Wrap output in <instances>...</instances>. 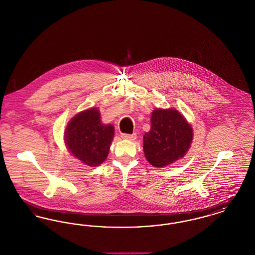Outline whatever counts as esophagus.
I'll list each match as a JSON object with an SVG mask.
<instances>
[{
	"instance_id": "esophagus-1",
	"label": "esophagus",
	"mask_w": 255,
	"mask_h": 255,
	"mask_svg": "<svg viewBox=\"0 0 255 255\" xmlns=\"http://www.w3.org/2000/svg\"><path fill=\"white\" fill-rule=\"evenodd\" d=\"M122 138H124V139L134 140V139L136 138V135H135V133H133V134H129V133H122Z\"/></svg>"
}]
</instances>
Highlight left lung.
Returning <instances> with one entry per match:
<instances>
[{
    "mask_svg": "<svg viewBox=\"0 0 255 255\" xmlns=\"http://www.w3.org/2000/svg\"><path fill=\"white\" fill-rule=\"evenodd\" d=\"M193 139L191 125L176 109H156L151 129L143 135V151L148 162L163 167L184 157Z\"/></svg>",
    "mask_w": 255,
    "mask_h": 255,
    "instance_id": "obj_1",
    "label": "left lung"
}]
</instances>
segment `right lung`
<instances>
[{
    "label": "right lung",
    "mask_w": 255,
    "mask_h": 255,
    "mask_svg": "<svg viewBox=\"0 0 255 255\" xmlns=\"http://www.w3.org/2000/svg\"><path fill=\"white\" fill-rule=\"evenodd\" d=\"M115 128L102 124L96 108L85 110L68 123L64 139L70 153L89 166L101 164L109 154Z\"/></svg>",
    "instance_id": "1"
}]
</instances>
